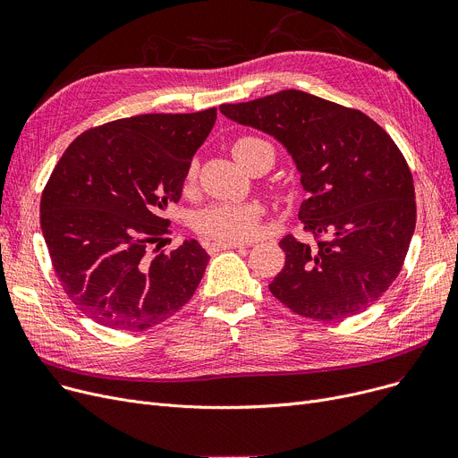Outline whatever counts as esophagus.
Instances as JSON below:
<instances>
[{
	"label": "esophagus",
	"mask_w": 458,
	"mask_h": 458,
	"mask_svg": "<svg viewBox=\"0 0 458 458\" xmlns=\"http://www.w3.org/2000/svg\"><path fill=\"white\" fill-rule=\"evenodd\" d=\"M243 243H216V242H208L204 243V249L208 252H219V250H230V249H243Z\"/></svg>",
	"instance_id": "1"
}]
</instances>
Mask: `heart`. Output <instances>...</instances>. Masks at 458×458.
I'll return each instance as SVG.
<instances>
[{"label":"heart","mask_w":458,"mask_h":458,"mask_svg":"<svg viewBox=\"0 0 458 458\" xmlns=\"http://www.w3.org/2000/svg\"><path fill=\"white\" fill-rule=\"evenodd\" d=\"M235 159L245 168L259 161L273 165L275 148L266 139L256 135H242L232 142ZM199 176V161H191L185 171V187H191ZM261 208L249 202H216L197 215L195 228L200 235L216 243H239L252 239L261 223Z\"/></svg>","instance_id":"obj_1"}]
</instances>
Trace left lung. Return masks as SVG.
<instances>
[{
	"label": "left lung",
	"mask_w": 458,
	"mask_h": 458,
	"mask_svg": "<svg viewBox=\"0 0 458 458\" xmlns=\"http://www.w3.org/2000/svg\"><path fill=\"white\" fill-rule=\"evenodd\" d=\"M221 111L276 137L308 192L299 219L314 243L282 237L285 266L271 293L316 321L375 304L401 273L416 228L412 173L394 139L366 113L293 89Z\"/></svg>",
	"instance_id": "obj_1"
}]
</instances>
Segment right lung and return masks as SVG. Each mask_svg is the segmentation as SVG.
I'll use <instances>...</instances> for the list:
<instances>
[{
    "label": "right lung",
    "mask_w": 458,
    "mask_h": 458,
    "mask_svg": "<svg viewBox=\"0 0 458 458\" xmlns=\"http://www.w3.org/2000/svg\"><path fill=\"white\" fill-rule=\"evenodd\" d=\"M215 120L216 107L137 114L90 128L64 150L42 191L40 226L64 293L89 319L147 330L197 292L208 252L191 239L166 254L159 242L171 233L163 211L180 200Z\"/></svg>",
    "instance_id": "right-lung-1"
}]
</instances>
